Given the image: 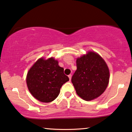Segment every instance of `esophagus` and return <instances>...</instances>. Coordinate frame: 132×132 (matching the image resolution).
I'll return each mask as SVG.
<instances>
[{"instance_id":"1","label":"esophagus","mask_w":132,"mask_h":132,"mask_svg":"<svg viewBox=\"0 0 132 132\" xmlns=\"http://www.w3.org/2000/svg\"><path fill=\"white\" fill-rule=\"evenodd\" d=\"M68 77H69V80H71V78H72V75H71V74H70V75H68Z\"/></svg>"}]
</instances>
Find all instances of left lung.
<instances>
[{
	"label": "left lung",
	"instance_id": "8db88e82",
	"mask_svg": "<svg viewBox=\"0 0 132 132\" xmlns=\"http://www.w3.org/2000/svg\"><path fill=\"white\" fill-rule=\"evenodd\" d=\"M76 63L77 69L71 81L77 95L86 101L98 98L104 92L109 81L106 63L99 54L92 51L77 58Z\"/></svg>",
	"mask_w": 132,
	"mask_h": 132
}]
</instances>
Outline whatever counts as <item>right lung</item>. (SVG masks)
<instances>
[{"instance_id":"right-lung-1","label":"right lung","mask_w":132,"mask_h":132,"mask_svg":"<svg viewBox=\"0 0 132 132\" xmlns=\"http://www.w3.org/2000/svg\"><path fill=\"white\" fill-rule=\"evenodd\" d=\"M69 80L54 58H40L30 68L26 84L32 95L43 103H50L59 96L63 84Z\"/></svg>"}]
</instances>
